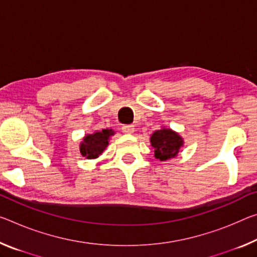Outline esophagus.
<instances>
[{
  "label": "esophagus",
  "mask_w": 257,
  "mask_h": 257,
  "mask_svg": "<svg viewBox=\"0 0 257 257\" xmlns=\"http://www.w3.org/2000/svg\"><path fill=\"white\" fill-rule=\"evenodd\" d=\"M122 132L124 134H133L135 132V127L133 124H124L122 125Z\"/></svg>",
  "instance_id": "obj_1"
}]
</instances>
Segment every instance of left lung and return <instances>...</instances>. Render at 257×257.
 I'll return each mask as SVG.
<instances>
[{
    "instance_id": "8db88e82",
    "label": "left lung",
    "mask_w": 257,
    "mask_h": 257,
    "mask_svg": "<svg viewBox=\"0 0 257 257\" xmlns=\"http://www.w3.org/2000/svg\"><path fill=\"white\" fill-rule=\"evenodd\" d=\"M151 145L154 149V157L160 161H166L175 158L184 144L183 138L168 128L157 130L151 136Z\"/></svg>"
}]
</instances>
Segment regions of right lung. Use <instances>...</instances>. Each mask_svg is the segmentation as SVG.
<instances>
[{"label": "right lung", "mask_w": 257, "mask_h": 257, "mask_svg": "<svg viewBox=\"0 0 257 257\" xmlns=\"http://www.w3.org/2000/svg\"><path fill=\"white\" fill-rule=\"evenodd\" d=\"M114 135L112 129H103L101 132L87 135L80 144V152L87 159L98 158L108 145L109 136Z\"/></svg>", "instance_id": "right-lung-1"}]
</instances>
